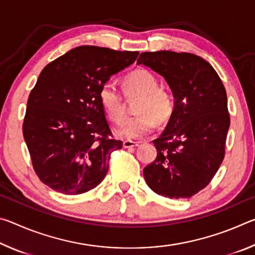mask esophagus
Returning <instances> with one entry per match:
<instances>
[{
    "label": "esophagus",
    "mask_w": 255,
    "mask_h": 255,
    "mask_svg": "<svg viewBox=\"0 0 255 255\" xmlns=\"http://www.w3.org/2000/svg\"><path fill=\"white\" fill-rule=\"evenodd\" d=\"M139 145L138 141H133V140H124V147L125 148H131V147H136V146Z\"/></svg>",
    "instance_id": "obj_1"
}]
</instances>
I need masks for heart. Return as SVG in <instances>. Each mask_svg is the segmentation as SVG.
<instances>
[{
  "label": "heart",
  "mask_w": 255,
  "mask_h": 255,
  "mask_svg": "<svg viewBox=\"0 0 255 255\" xmlns=\"http://www.w3.org/2000/svg\"><path fill=\"white\" fill-rule=\"evenodd\" d=\"M124 91L127 97H139L137 100L135 117L127 119L116 135L126 139H138L152 132L155 120L163 124L173 112V98L166 89L157 86V80L152 73L138 68L124 79ZM99 102L112 123L120 124L125 116L124 98L112 82H106L99 90Z\"/></svg>",
  "instance_id": "obj_1"
}]
</instances>
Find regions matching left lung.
Masks as SVG:
<instances>
[{"label": "left lung", "mask_w": 255, "mask_h": 255, "mask_svg": "<svg viewBox=\"0 0 255 255\" xmlns=\"http://www.w3.org/2000/svg\"><path fill=\"white\" fill-rule=\"evenodd\" d=\"M137 64L162 75L175 100L165 130L153 140L157 156L144 169L146 183L159 196L192 197L209 184L225 156L231 124L226 90L197 55L146 51Z\"/></svg>", "instance_id": "8db88e82"}]
</instances>
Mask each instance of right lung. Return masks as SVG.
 I'll list each match as a JSON object with an SVG mask.
<instances>
[{
	"label": "right lung",
	"instance_id": "add662e5",
	"mask_svg": "<svg viewBox=\"0 0 255 255\" xmlns=\"http://www.w3.org/2000/svg\"><path fill=\"white\" fill-rule=\"evenodd\" d=\"M138 51L80 46L46 65L30 92L23 137L42 183L64 195L96 188L123 147L112 138L99 90L135 62Z\"/></svg>",
	"mask_w": 255,
	"mask_h": 255
}]
</instances>
